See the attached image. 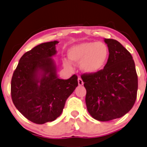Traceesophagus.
<instances>
[{
  "mask_svg": "<svg viewBox=\"0 0 147 147\" xmlns=\"http://www.w3.org/2000/svg\"><path fill=\"white\" fill-rule=\"evenodd\" d=\"M83 84H84V82H83V81H82V79L80 78V77H79L78 78V84L80 85V86H82V85H83Z\"/></svg>",
  "mask_w": 147,
  "mask_h": 147,
  "instance_id": "1",
  "label": "esophagus"
}]
</instances>
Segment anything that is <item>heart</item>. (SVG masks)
Instances as JSON below:
<instances>
[{
	"label": "heart",
	"instance_id": "heart-1",
	"mask_svg": "<svg viewBox=\"0 0 147 147\" xmlns=\"http://www.w3.org/2000/svg\"><path fill=\"white\" fill-rule=\"evenodd\" d=\"M67 56L70 62L80 63L83 72L93 75L100 72L105 66L109 56V49L102 42H83L72 45L67 50ZM63 65L70 69L68 61H63Z\"/></svg>",
	"mask_w": 147,
	"mask_h": 147
}]
</instances>
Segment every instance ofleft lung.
<instances>
[{
  "label": "left lung",
  "mask_w": 147,
  "mask_h": 147,
  "mask_svg": "<svg viewBox=\"0 0 147 147\" xmlns=\"http://www.w3.org/2000/svg\"><path fill=\"white\" fill-rule=\"evenodd\" d=\"M109 57L100 72L84 74L87 110L93 119L108 121L128 113L137 98L138 80L135 65L129 51L119 42L104 39Z\"/></svg>",
  "instance_id": "obj_1"
}]
</instances>
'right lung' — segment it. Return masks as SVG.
Returning a JSON list of instances; mask_svg holds the SVG:
<instances>
[{"label":"right lung","instance_id":"1","mask_svg":"<svg viewBox=\"0 0 147 147\" xmlns=\"http://www.w3.org/2000/svg\"><path fill=\"white\" fill-rule=\"evenodd\" d=\"M59 42L42 43L20 59L11 81V96L16 108L37 124L53 121L61 115L66 100L78 86L77 76L58 77L51 59Z\"/></svg>","mask_w":147,"mask_h":147}]
</instances>
